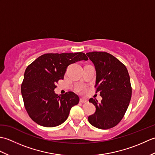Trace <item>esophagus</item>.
<instances>
[{
	"instance_id": "34e87169",
	"label": "esophagus",
	"mask_w": 155,
	"mask_h": 155,
	"mask_svg": "<svg viewBox=\"0 0 155 155\" xmlns=\"http://www.w3.org/2000/svg\"><path fill=\"white\" fill-rule=\"evenodd\" d=\"M80 103H87V101L83 99V98H81L80 99Z\"/></svg>"
}]
</instances>
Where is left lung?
<instances>
[{
    "label": "left lung",
    "instance_id": "left-lung-1",
    "mask_svg": "<svg viewBox=\"0 0 155 155\" xmlns=\"http://www.w3.org/2000/svg\"><path fill=\"white\" fill-rule=\"evenodd\" d=\"M87 55L96 69V93L103 97L101 103L89 99L96 111L88 120L94 127L108 129L120 123L129 105L132 96L129 74L125 65L108 52L95 51Z\"/></svg>",
    "mask_w": 155,
    "mask_h": 155
}]
</instances>
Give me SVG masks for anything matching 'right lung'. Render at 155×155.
Listing matches in <instances>:
<instances>
[{
  "mask_svg": "<svg viewBox=\"0 0 155 155\" xmlns=\"http://www.w3.org/2000/svg\"><path fill=\"white\" fill-rule=\"evenodd\" d=\"M87 61L83 52L47 53L41 55L26 68L21 84L25 107L31 119L45 127H54L67 119L71 108L79 98L73 92L54 93L59 80L63 79L68 65Z\"/></svg>",
  "mask_w": 155,
  "mask_h": 155,
  "instance_id": "obj_1",
  "label": "right lung"
}]
</instances>
